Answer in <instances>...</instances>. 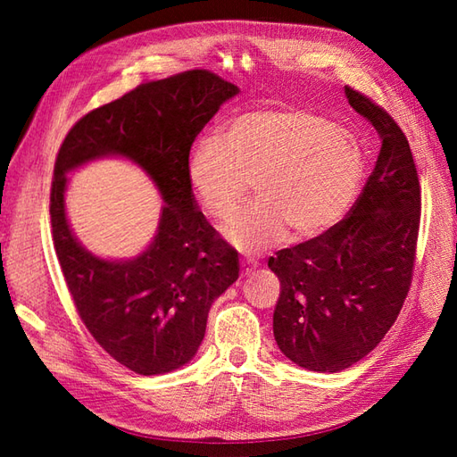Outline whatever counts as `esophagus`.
I'll return each instance as SVG.
<instances>
[{
  "instance_id": "1",
  "label": "esophagus",
  "mask_w": 457,
  "mask_h": 457,
  "mask_svg": "<svg viewBox=\"0 0 457 457\" xmlns=\"http://www.w3.org/2000/svg\"><path fill=\"white\" fill-rule=\"evenodd\" d=\"M253 270H255V267L251 265L249 261H241V273H244V277L253 275Z\"/></svg>"
}]
</instances>
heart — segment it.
<instances>
[{"label":"heart","instance_id":"1","mask_svg":"<svg viewBox=\"0 0 457 457\" xmlns=\"http://www.w3.org/2000/svg\"><path fill=\"white\" fill-rule=\"evenodd\" d=\"M365 151L344 125L303 105H265L236 115L221 141L194 145L187 177L212 218L231 216L253 182L257 200L223 231L247 253L283 239L324 236L352 208L365 179Z\"/></svg>","mask_w":457,"mask_h":457}]
</instances>
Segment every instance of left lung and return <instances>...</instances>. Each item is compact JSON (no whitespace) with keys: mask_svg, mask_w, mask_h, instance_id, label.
<instances>
[{"mask_svg":"<svg viewBox=\"0 0 457 457\" xmlns=\"http://www.w3.org/2000/svg\"><path fill=\"white\" fill-rule=\"evenodd\" d=\"M349 105L371 121L381 151L347 218L324 236L280 249L273 334L298 367L337 373L373 352L409 293L420 223V184L399 125L352 88Z\"/></svg>","mask_w":457,"mask_h":457,"instance_id":"obj_1","label":"left lung"}]
</instances>
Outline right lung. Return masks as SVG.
<instances>
[{"mask_svg": "<svg viewBox=\"0 0 457 457\" xmlns=\"http://www.w3.org/2000/svg\"><path fill=\"white\" fill-rule=\"evenodd\" d=\"M237 94V86L208 71L141 84L84 115L58 151L51 221L68 290L96 342L139 375L187 365L206 334L213 300L239 277L237 251L204 218L187 177L194 139ZM110 156L137 163L165 202L152 244L131 260L92 254L65 216L67 174Z\"/></svg>", "mask_w": 457, "mask_h": 457, "instance_id": "obj_1", "label": "right lung"}]
</instances>
